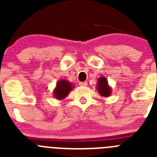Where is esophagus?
Here are the masks:
<instances>
[{
  "label": "esophagus",
  "instance_id": "esophagus-1",
  "mask_svg": "<svg viewBox=\"0 0 157 157\" xmlns=\"http://www.w3.org/2000/svg\"><path fill=\"white\" fill-rule=\"evenodd\" d=\"M87 85H88L87 82H79V86H86Z\"/></svg>",
  "mask_w": 157,
  "mask_h": 157
}]
</instances>
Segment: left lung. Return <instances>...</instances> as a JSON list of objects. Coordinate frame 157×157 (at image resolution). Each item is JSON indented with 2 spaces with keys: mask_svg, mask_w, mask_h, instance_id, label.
I'll use <instances>...</instances> for the list:
<instances>
[{
  "mask_svg": "<svg viewBox=\"0 0 157 157\" xmlns=\"http://www.w3.org/2000/svg\"><path fill=\"white\" fill-rule=\"evenodd\" d=\"M97 90L101 97L109 98L112 94V88L109 85L108 80L105 76H101L97 82Z\"/></svg>",
  "mask_w": 157,
  "mask_h": 157,
  "instance_id": "obj_1",
  "label": "left lung"
}]
</instances>
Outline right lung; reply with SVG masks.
I'll return each mask as SVG.
<instances>
[{
  "label": "right lung",
  "instance_id": "obj_1",
  "mask_svg": "<svg viewBox=\"0 0 157 157\" xmlns=\"http://www.w3.org/2000/svg\"><path fill=\"white\" fill-rule=\"evenodd\" d=\"M75 86L66 79H60L57 81L53 90V97L57 100H63L68 95L69 92L73 90Z\"/></svg>",
  "mask_w": 157,
  "mask_h": 157
}]
</instances>
